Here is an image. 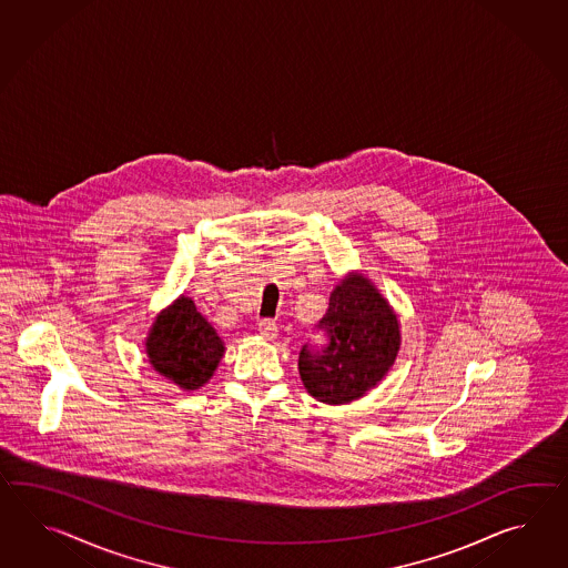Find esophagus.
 <instances>
[{"label": "esophagus", "mask_w": 568, "mask_h": 568, "mask_svg": "<svg viewBox=\"0 0 568 568\" xmlns=\"http://www.w3.org/2000/svg\"><path fill=\"white\" fill-rule=\"evenodd\" d=\"M258 333L263 334L264 338L273 341V338H277V324H275L273 320H261V322H258Z\"/></svg>", "instance_id": "esophagus-1"}]
</instances>
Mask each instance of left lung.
Returning a JSON list of instances; mask_svg holds the SVG:
<instances>
[{
	"instance_id": "obj_1",
	"label": "left lung",
	"mask_w": 568,
	"mask_h": 568,
	"mask_svg": "<svg viewBox=\"0 0 568 568\" xmlns=\"http://www.w3.org/2000/svg\"><path fill=\"white\" fill-rule=\"evenodd\" d=\"M326 345L300 351V375L324 404L359 400L386 377L400 351V322L386 297L361 273H348L331 293L320 320Z\"/></svg>"
}]
</instances>
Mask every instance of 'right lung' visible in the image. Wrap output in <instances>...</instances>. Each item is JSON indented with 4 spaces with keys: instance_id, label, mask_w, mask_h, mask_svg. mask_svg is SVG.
Instances as JSON below:
<instances>
[{
    "instance_id": "obj_1",
    "label": "right lung",
    "mask_w": 568,
    "mask_h": 568,
    "mask_svg": "<svg viewBox=\"0 0 568 568\" xmlns=\"http://www.w3.org/2000/svg\"><path fill=\"white\" fill-rule=\"evenodd\" d=\"M145 353L158 374L191 392L205 386L215 374L225 346L215 328L196 312L193 300L181 295L158 314Z\"/></svg>"
}]
</instances>
